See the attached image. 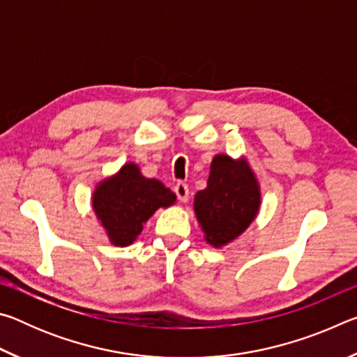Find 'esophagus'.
<instances>
[{
	"label": "esophagus",
	"mask_w": 357,
	"mask_h": 357,
	"mask_svg": "<svg viewBox=\"0 0 357 357\" xmlns=\"http://www.w3.org/2000/svg\"><path fill=\"white\" fill-rule=\"evenodd\" d=\"M174 193H176L179 202L185 203L187 200H189V187H187L185 183H178L176 185H174Z\"/></svg>",
	"instance_id": "obj_1"
}]
</instances>
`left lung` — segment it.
Here are the masks:
<instances>
[{
	"label": "left lung",
	"instance_id": "8db88e82",
	"mask_svg": "<svg viewBox=\"0 0 357 357\" xmlns=\"http://www.w3.org/2000/svg\"><path fill=\"white\" fill-rule=\"evenodd\" d=\"M261 203L255 174L245 160L219 154L213 159L208 187L195 195L193 208L204 239L222 247L250 225Z\"/></svg>",
	"mask_w": 357,
	"mask_h": 357
}]
</instances>
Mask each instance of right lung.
<instances>
[{
    "label": "right lung",
    "mask_w": 357,
    "mask_h": 357,
    "mask_svg": "<svg viewBox=\"0 0 357 357\" xmlns=\"http://www.w3.org/2000/svg\"><path fill=\"white\" fill-rule=\"evenodd\" d=\"M176 195L157 179H148L135 164H126L114 176L96 187L93 209L114 245L126 247L142 233L143 223Z\"/></svg>",
    "instance_id": "obj_1"
}]
</instances>
